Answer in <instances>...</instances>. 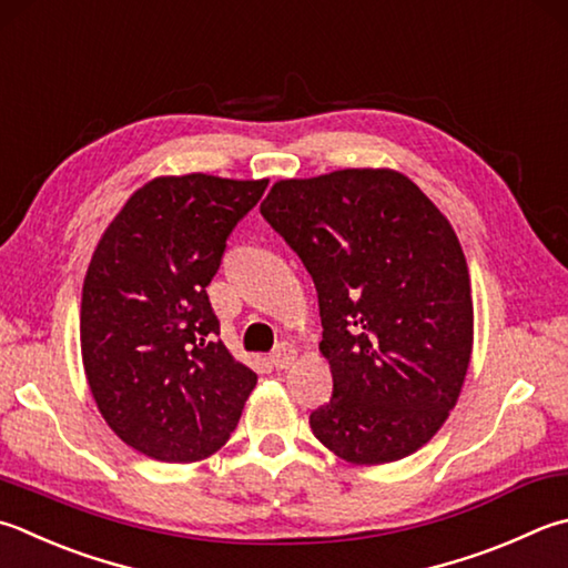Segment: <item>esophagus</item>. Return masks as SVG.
<instances>
[{"label": "esophagus", "mask_w": 568, "mask_h": 568, "mask_svg": "<svg viewBox=\"0 0 568 568\" xmlns=\"http://www.w3.org/2000/svg\"><path fill=\"white\" fill-rule=\"evenodd\" d=\"M270 361H272V366L276 371H284V368H288L296 361V348L292 344H280V346H276V351L272 353V356H270Z\"/></svg>", "instance_id": "esophagus-1"}]
</instances>
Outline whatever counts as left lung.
<instances>
[{
	"label": "left lung",
	"mask_w": 568,
	"mask_h": 568,
	"mask_svg": "<svg viewBox=\"0 0 568 568\" xmlns=\"http://www.w3.org/2000/svg\"><path fill=\"white\" fill-rule=\"evenodd\" d=\"M262 215L318 294L334 395L308 417L353 465L413 455L455 408L473 356V296L453 224L395 170L280 180Z\"/></svg>",
	"instance_id": "8db88e82"
}]
</instances>
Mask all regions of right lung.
<instances>
[{"mask_svg": "<svg viewBox=\"0 0 568 568\" xmlns=\"http://www.w3.org/2000/svg\"><path fill=\"white\" fill-rule=\"evenodd\" d=\"M270 180L155 178L103 232L81 296V356L103 420L160 463L230 440L256 373L217 338L207 286Z\"/></svg>", "mask_w": 568, "mask_h": 568, "instance_id": "obj_1", "label": "right lung"}]
</instances>
